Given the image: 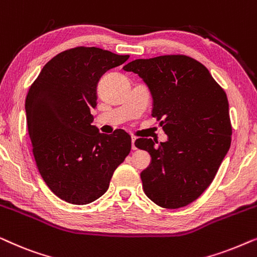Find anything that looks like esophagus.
Here are the masks:
<instances>
[{
  "label": "esophagus",
  "instance_id": "esophagus-1",
  "mask_svg": "<svg viewBox=\"0 0 257 257\" xmlns=\"http://www.w3.org/2000/svg\"><path fill=\"white\" fill-rule=\"evenodd\" d=\"M136 140H137V138H136V137H132L131 142H132V150H133V151H135V150H137V145H136Z\"/></svg>",
  "mask_w": 257,
  "mask_h": 257
}]
</instances>
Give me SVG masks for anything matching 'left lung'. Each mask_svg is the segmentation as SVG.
Wrapping results in <instances>:
<instances>
[{
	"label": "left lung",
	"mask_w": 257,
	"mask_h": 257,
	"mask_svg": "<svg viewBox=\"0 0 257 257\" xmlns=\"http://www.w3.org/2000/svg\"><path fill=\"white\" fill-rule=\"evenodd\" d=\"M122 69L149 86L152 115L168 136L159 146L136 140L152 158L140 174L144 192L164 208L187 206L212 184L230 147L227 94L205 65L185 55L136 59Z\"/></svg>",
	"instance_id": "1"
}]
</instances>
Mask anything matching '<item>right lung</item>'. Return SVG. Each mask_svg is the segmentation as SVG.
<instances>
[{"label":"right lung","instance_id":"right-lung-1","mask_svg":"<svg viewBox=\"0 0 257 257\" xmlns=\"http://www.w3.org/2000/svg\"><path fill=\"white\" fill-rule=\"evenodd\" d=\"M128 57L94 47L69 49L43 66L27 94L28 131L38 171L52 193L72 205L100 198L131 151L125 131L104 135L91 125L100 77Z\"/></svg>","mask_w":257,"mask_h":257}]
</instances>
